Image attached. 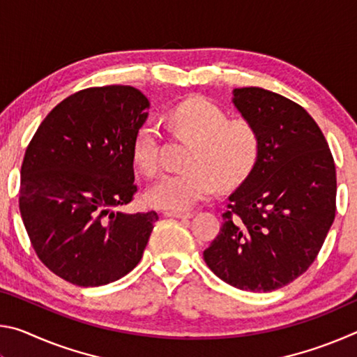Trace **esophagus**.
Listing matches in <instances>:
<instances>
[{
	"mask_svg": "<svg viewBox=\"0 0 357 357\" xmlns=\"http://www.w3.org/2000/svg\"><path fill=\"white\" fill-rule=\"evenodd\" d=\"M165 217H174V219H190L192 213H183V211H165Z\"/></svg>",
	"mask_w": 357,
	"mask_h": 357,
	"instance_id": "1",
	"label": "esophagus"
}]
</instances>
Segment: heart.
Listing matches in <instances>:
<instances>
[{
  "instance_id": "1",
  "label": "heart",
  "mask_w": 357,
  "mask_h": 357,
  "mask_svg": "<svg viewBox=\"0 0 357 357\" xmlns=\"http://www.w3.org/2000/svg\"><path fill=\"white\" fill-rule=\"evenodd\" d=\"M172 132L192 143L185 155L187 170L162 176L144 193L157 209L187 211L223 187L243 183L259 157V137L245 119H228L222 107L206 98H190L167 114ZM160 132L143 123L132 140V157L138 170L153 176L160 170Z\"/></svg>"
}]
</instances>
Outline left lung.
<instances>
[{
  "instance_id": "obj_1",
  "label": "left lung",
  "mask_w": 357,
  "mask_h": 357,
  "mask_svg": "<svg viewBox=\"0 0 357 357\" xmlns=\"http://www.w3.org/2000/svg\"><path fill=\"white\" fill-rule=\"evenodd\" d=\"M233 104L259 137L255 168L231 195L217 238L203 252L234 288L273 291L315 261L335 217V164L304 108L268 89L233 91Z\"/></svg>"
}]
</instances>
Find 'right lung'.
<instances>
[{
  "mask_svg": "<svg viewBox=\"0 0 357 357\" xmlns=\"http://www.w3.org/2000/svg\"><path fill=\"white\" fill-rule=\"evenodd\" d=\"M149 100L134 86L88 88L53 108L22 164L20 214L38 257L78 287H100L140 263L155 211L118 208L137 192L132 140Z\"/></svg>",
  "mask_w": 357,
  "mask_h": 357,
  "instance_id": "add662e5",
  "label": "right lung"
}]
</instances>
